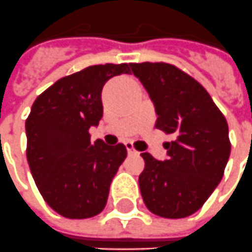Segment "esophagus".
Returning a JSON list of instances; mask_svg holds the SVG:
<instances>
[{
	"label": "esophagus",
	"mask_w": 252,
	"mask_h": 252,
	"mask_svg": "<svg viewBox=\"0 0 252 252\" xmlns=\"http://www.w3.org/2000/svg\"><path fill=\"white\" fill-rule=\"evenodd\" d=\"M125 145H126V149H127L129 155H134V154H137V151L134 149V147H133V144H131V143H125Z\"/></svg>",
	"instance_id": "esophagus-1"
}]
</instances>
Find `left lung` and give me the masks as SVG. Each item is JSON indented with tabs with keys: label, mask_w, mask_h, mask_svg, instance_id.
Listing matches in <instances>:
<instances>
[{
	"label": "left lung",
	"mask_w": 252,
	"mask_h": 252,
	"mask_svg": "<svg viewBox=\"0 0 252 252\" xmlns=\"http://www.w3.org/2000/svg\"><path fill=\"white\" fill-rule=\"evenodd\" d=\"M155 105L156 129L173 134L167 159L141 154L138 177L147 209L163 218H185L202 207L223 176L230 155L225 116L200 83L167 63H131Z\"/></svg>",
	"instance_id": "1"
}]
</instances>
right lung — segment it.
<instances>
[{
  "label": "right lung",
  "instance_id": "obj_1",
  "mask_svg": "<svg viewBox=\"0 0 252 252\" xmlns=\"http://www.w3.org/2000/svg\"><path fill=\"white\" fill-rule=\"evenodd\" d=\"M130 64L90 65L59 79L36 97L26 121L27 162L45 202L57 214L83 220L100 214L109 185L127 156L123 144L90 143L103 116L105 82L130 74Z\"/></svg>",
  "mask_w": 252,
  "mask_h": 252
}]
</instances>
